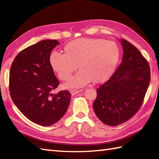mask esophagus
Wrapping results in <instances>:
<instances>
[{
	"label": "esophagus",
	"instance_id": "34e87169",
	"mask_svg": "<svg viewBox=\"0 0 159 159\" xmlns=\"http://www.w3.org/2000/svg\"><path fill=\"white\" fill-rule=\"evenodd\" d=\"M83 89H80V90H74V89H71V90L70 91V92L71 93V94H72V96H74V95H75V94L79 93V92H83Z\"/></svg>",
	"mask_w": 159,
	"mask_h": 159
}]
</instances>
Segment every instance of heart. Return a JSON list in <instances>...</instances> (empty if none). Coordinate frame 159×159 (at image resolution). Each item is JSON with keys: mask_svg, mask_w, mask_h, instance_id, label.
I'll return each instance as SVG.
<instances>
[{"mask_svg": "<svg viewBox=\"0 0 159 159\" xmlns=\"http://www.w3.org/2000/svg\"><path fill=\"white\" fill-rule=\"evenodd\" d=\"M64 52L53 51L49 55L50 65L59 79H68L77 66L80 70L64 85L66 88H80L91 80L105 81L112 76L120 58L117 43L102 38L73 40L65 46Z\"/></svg>", "mask_w": 159, "mask_h": 159, "instance_id": "obj_1", "label": "heart"}]
</instances>
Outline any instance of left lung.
Returning <instances> with one entry per match:
<instances>
[{
    "mask_svg": "<svg viewBox=\"0 0 159 159\" xmlns=\"http://www.w3.org/2000/svg\"><path fill=\"white\" fill-rule=\"evenodd\" d=\"M121 63L110 79L96 89L93 104L98 119L108 126H117L130 120L143 103L150 85V68L139 50L126 40Z\"/></svg>",
    "mask_w": 159,
    "mask_h": 159,
    "instance_id": "left-lung-1",
    "label": "left lung"
}]
</instances>
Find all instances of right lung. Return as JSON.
Returning <instances> with one entry per match:
<instances>
[{
  "label": "right lung",
  "instance_id": "obj_1",
  "mask_svg": "<svg viewBox=\"0 0 159 159\" xmlns=\"http://www.w3.org/2000/svg\"><path fill=\"white\" fill-rule=\"evenodd\" d=\"M59 42L42 40L18 54L9 73L10 95L24 116L37 124L57 122L67 110L71 94L67 90L52 93L59 85L49 63V55Z\"/></svg>",
  "mask_w": 159,
  "mask_h": 159
}]
</instances>
